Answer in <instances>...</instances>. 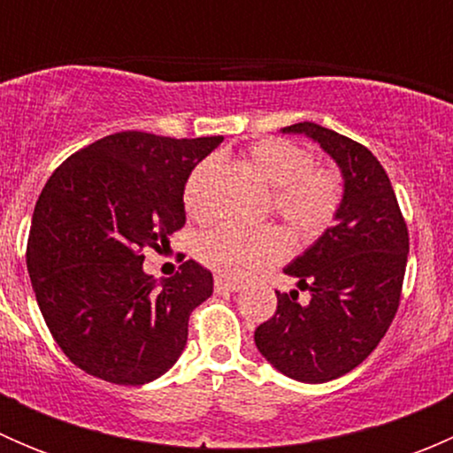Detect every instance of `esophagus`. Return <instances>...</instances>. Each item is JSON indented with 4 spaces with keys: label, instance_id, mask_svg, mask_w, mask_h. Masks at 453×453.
<instances>
[{
    "label": "esophagus",
    "instance_id": "1",
    "mask_svg": "<svg viewBox=\"0 0 453 453\" xmlns=\"http://www.w3.org/2000/svg\"><path fill=\"white\" fill-rule=\"evenodd\" d=\"M239 289H241L239 282L227 280V278L223 276L214 278V291H217V294H226V291H239Z\"/></svg>",
    "mask_w": 453,
    "mask_h": 453
}]
</instances>
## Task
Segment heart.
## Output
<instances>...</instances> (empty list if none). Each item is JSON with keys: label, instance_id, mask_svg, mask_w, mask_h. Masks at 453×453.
Returning a JSON list of instances; mask_svg holds the SVG:
<instances>
[{"label": "heart", "instance_id": "b5f03b06", "mask_svg": "<svg viewBox=\"0 0 453 453\" xmlns=\"http://www.w3.org/2000/svg\"><path fill=\"white\" fill-rule=\"evenodd\" d=\"M245 162L272 188L278 217L300 241H315L335 221L344 199V181L331 166H315L313 153L285 138H265L245 150ZM219 162L203 159L184 186L186 212L197 221L214 217ZM199 260L226 278H248L289 254V239L278 226L241 227L226 223L199 241Z\"/></svg>", "mask_w": 453, "mask_h": 453}]
</instances>
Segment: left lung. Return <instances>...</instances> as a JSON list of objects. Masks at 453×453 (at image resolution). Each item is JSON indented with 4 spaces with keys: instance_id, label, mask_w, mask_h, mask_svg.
I'll list each match as a JSON object with an SVG mask.
<instances>
[{
    "instance_id": "1",
    "label": "left lung",
    "mask_w": 453,
    "mask_h": 453,
    "mask_svg": "<svg viewBox=\"0 0 453 453\" xmlns=\"http://www.w3.org/2000/svg\"><path fill=\"white\" fill-rule=\"evenodd\" d=\"M282 131L309 135L335 159L344 199L335 226L285 267L311 291L309 304L298 303V291H276V313L256 328L254 342L287 377L324 383L357 368L390 328L410 236L390 177L366 146L315 122Z\"/></svg>"
}]
</instances>
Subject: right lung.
Masks as SVG:
<instances>
[{"label":"right lung","mask_w":453,"mask_h":453,"mask_svg":"<svg viewBox=\"0 0 453 453\" xmlns=\"http://www.w3.org/2000/svg\"><path fill=\"white\" fill-rule=\"evenodd\" d=\"M221 142L120 131L70 155L41 190L32 289L54 342L91 377L142 386L180 359L212 273L186 260L157 282L142 263L184 227L186 180Z\"/></svg>","instance_id":"obj_1"}]
</instances>
